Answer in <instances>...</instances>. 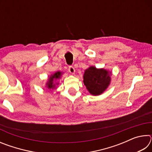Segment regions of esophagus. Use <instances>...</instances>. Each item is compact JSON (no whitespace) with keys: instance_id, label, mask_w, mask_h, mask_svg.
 <instances>
[{"instance_id":"1","label":"esophagus","mask_w":152,"mask_h":152,"mask_svg":"<svg viewBox=\"0 0 152 152\" xmlns=\"http://www.w3.org/2000/svg\"><path fill=\"white\" fill-rule=\"evenodd\" d=\"M68 70H69V72H70L71 74H74V72H75V69H74V68L73 66H69Z\"/></svg>"}]
</instances>
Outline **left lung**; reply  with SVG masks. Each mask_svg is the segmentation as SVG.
I'll use <instances>...</instances> for the list:
<instances>
[{"mask_svg":"<svg viewBox=\"0 0 152 152\" xmlns=\"http://www.w3.org/2000/svg\"><path fill=\"white\" fill-rule=\"evenodd\" d=\"M110 74L104 68L98 69L94 66L87 68L84 72L83 82L90 93L96 96L106 91L110 82Z\"/></svg>","mask_w":152,"mask_h":152,"instance_id":"obj_1","label":"left lung"}]
</instances>
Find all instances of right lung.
I'll list each match as a JSON object with an SVG mask.
<instances>
[{"label":"right lung","mask_w":152,"mask_h":152,"mask_svg":"<svg viewBox=\"0 0 152 152\" xmlns=\"http://www.w3.org/2000/svg\"><path fill=\"white\" fill-rule=\"evenodd\" d=\"M61 74L62 73H61V72H56L53 74H51L48 79L47 84H46V86H47V88L48 89L55 88L56 84L53 83V82H54V80H56L60 79L61 76Z\"/></svg>","instance_id":"obj_1"}]
</instances>
